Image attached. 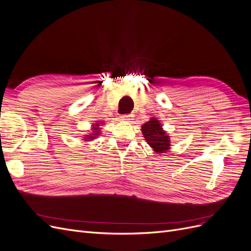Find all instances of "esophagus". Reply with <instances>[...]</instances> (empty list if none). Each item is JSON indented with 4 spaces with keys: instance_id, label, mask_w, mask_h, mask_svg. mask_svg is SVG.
<instances>
[{
    "instance_id": "obj_1",
    "label": "esophagus",
    "mask_w": 251,
    "mask_h": 251,
    "mask_svg": "<svg viewBox=\"0 0 251 251\" xmlns=\"http://www.w3.org/2000/svg\"><path fill=\"white\" fill-rule=\"evenodd\" d=\"M133 115L132 114H125V115H121V120H126V121H130L133 119Z\"/></svg>"
}]
</instances>
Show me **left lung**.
<instances>
[{
    "label": "left lung",
    "instance_id": "obj_1",
    "mask_svg": "<svg viewBox=\"0 0 251 251\" xmlns=\"http://www.w3.org/2000/svg\"><path fill=\"white\" fill-rule=\"evenodd\" d=\"M141 132L149 146L157 153H166L171 148L170 136L168 135L156 117H151L148 123L142 125Z\"/></svg>",
    "mask_w": 251,
    "mask_h": 251
}]
</instances>
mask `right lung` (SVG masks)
<instances>
[{"instance_id": "add662e5", "label": "right lung", "mask_w": 251, "mask_h": 251, "mask_svg": "<svg viewBox=\"0 0 251 251\" xmlns=\"http://www.w3.org/2000/svg\"><path fill=\"white\" fill-rule=\"evenodd\" d=\"M100 124H95L94 126H93V128H92V134H90V135H86V137H85V141H90V140H93V139H95L98 135H100Z\"/></svg>"}]
</instances>
